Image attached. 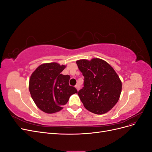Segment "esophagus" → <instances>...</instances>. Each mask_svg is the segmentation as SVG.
Segmentation results:
<instances>
[{"mask_svg":"<svg viewBox=\"0 0 152 152\" xmlns=\"http://www.w3.org/2000/svg\"><path fill=\"white\" fill-rule=\"evenodd\" d=\"M75 88L77 89V91H79V85H76L75 86Z\"/></svg>","mask_w":152,"mask_h":152,"instance_id":"esophagus-1","label":"esophagus"}]
</instances>
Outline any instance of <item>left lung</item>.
I'll use <instances>...</instances> for the list:
<instances>
[{
	"instance_id": "left-lung-1",
	"label": "left lung",
	"mask_w": 152,
	"mask_h": 152,
	"mask_svg": "<svg viewBox=\"0 0 152 152\" xmlns=\"http://www.w3.org/2000/svg\"><path fill=\"white\" fill-rule=\"evenodd\" d=\"M84 77V87L78 95L89 112L101 115L110 111L120 98L122 82L109 64L99 58L76 61Z\"/></svg>"
}]
</instances>
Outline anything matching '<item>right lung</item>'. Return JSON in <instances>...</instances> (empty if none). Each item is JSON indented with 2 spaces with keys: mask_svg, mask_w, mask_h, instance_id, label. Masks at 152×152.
<instances>
[{
  "mask_svg": "<svg viewBox=\"0 0 152 152\" xmlns=\"http://www.w3.org/2000/svg\"><path fill=\"white\" fill-rule=\"evenodd\" d=\"M65 68V65L55 62L44 63L30 76L29 91L31 98L45 113L60 111L70 96L77 93L75 87L69 85L70 75L61 74Z\"/></svg>",
  "mask_w": 152,
  "mask_h": 152,
  "instance_id": "obj_1",
  "label": "right lung"
}]
</instances>
